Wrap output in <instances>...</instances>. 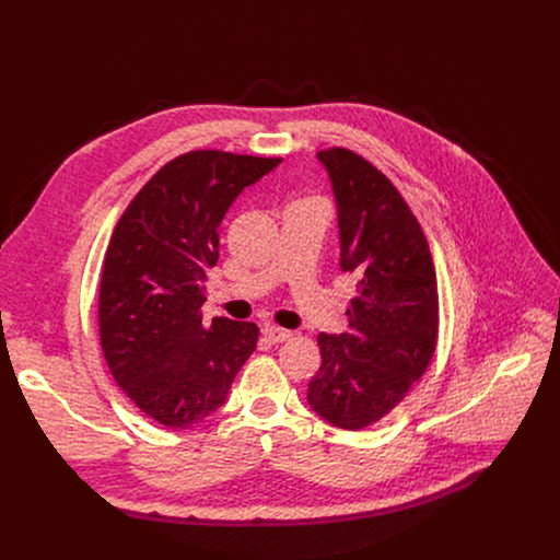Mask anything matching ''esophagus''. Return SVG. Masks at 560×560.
<instances>
[{"label": "esophagus", "mask_w": 560, "mask_h": 560, "mask_svg": "<svg viewBox=\"0 0 560 560\" xmlns=\"http://www.w3.org/2000/svg\"><path fill=\"white\" fill-rule=\"evenodd\" d=\"M264 335H266V339H268L270 343H281V341H288V339L292 337L290 330L277 328V326H266V328H264Z\"/></svg>", "instance_id": "34e87169"}]
</instances>
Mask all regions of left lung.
<instances>
[{"instance_id": "1", "label": "left lung", "mask_w": 560, "mask_h": 560, "mask_svg": "<svg viewBox=\"0 0 560 560\" xmlns=\"http://www.w3.org/2000/svg\"><path fill=\"white\" fill-rule=\"evenodd\" d=\"M337 206L341 270L357 281L343 335H318L322 368L307 404L328 423L361 430L404 401L439 339V290L415 212L368 159L348 148L316 152Z\"/></svg>"}]
</instances>
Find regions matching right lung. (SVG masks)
<instances>
[{
  "label": "right lung",
  "instance_id": "right-lung-1",
  "mask_svg": "<svg viewBox=\"0 0 560 560\" xmlns=\"http://www.w3.org/2000/svg\"><path fill=\"white\" fill-rule=\"evenodd\" d=\"M279 164L190 150L148 179L113 230L100 281L102 350L117 385L156 423L206 421L257 348L253 322H203V283L230 203Z\"/></svg>",
  "mask_w": 560,
  "mask_h": 560
}]
</instances>
